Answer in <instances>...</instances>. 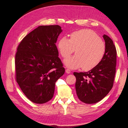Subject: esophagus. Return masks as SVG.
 I'll list each match as a JSON object with an SVG mask.
<instances>
[{"label":"esophagus","mask_w":128,"mask_h":128,"mask_svg":"<svg viewBox=\"0 0 128 128\" xmlns=\"http://www.w3.org/2000/svg\"><path fill=\"white\" fill-rule=\"evenodd\" d=\"M66 72L67 73V74H70V72H70V70H69V69H66Z\"/></svg>","instance_id":"1"}]
</instances>
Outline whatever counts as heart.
<instances>
[{
    "label": "heart",
    "mask_w": 128,
    "mask_h": 128,
    "mask_svg": "<svg viewBox=\"0 0 128 128\" xmlns=\"http://www.w3.org/2000/svg\"><path fill=\"white\" fill-rule=\"evenodd\" d=\"M57 48L64 58L70 56L76 50V55L65 60L64 64L68 68L83 67L86 71L94 69L100 63L106 51L105 45L99 36L88 29L72 32L69 40L62 37L57 43Z\"/></svg>",
    "instance_id": "b5f03b06"
}]
</instances>
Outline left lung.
Segmentation results:
<instances>
[{"instance_id":"left-lung-1","label":"left lung","mask_w":128,"mask_h":128,"mask_svg":"<svg viewBox=\"0 0 128 128\" xmlns=\"http://www.w3.org/2000/svg\"><path fill=\"white\" fill-rule=\"evenodd\" d=\"M104 56L100 63L85 72H74L76 78L75 88L81 101L96 103L106 96L112 89L116 74V50L113 40L106 34Z\"/></svg>"}]
</instances>
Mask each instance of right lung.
<instances>
[{
	"mask_svg": "<svg viewBox=\"0 0 128 128\" xmlns=\"http://www.w3.org/2000/svg\"><path fill=\"white\" fill-rule=\"evenodd\" d=\"M62 32L59 25L40 26L18 46L16 81L25 96L34 103L42 104L52 98L56 82L65 72L56 45Z\"/></svg>",
	"mask_w": 128,
	"mask_h": 128,
	"instance_id": "right-lung-1",
	"label": "right lung"
}]
</instances>
